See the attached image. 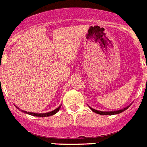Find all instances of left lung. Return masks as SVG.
Returning a JSON list of instances; mask_svg holds the SVG:
<instances>
[{"instance_id": "1", "label": "left lung", "mask_w": 147, "mask_h": 147, "mask_svg": "<svg viewBox=\"0 0 147 147\" xmlns=\"http://www.w3.org/2000/svg\"><path fill=\"white\" fill-rule=\"evenodd\" d=\"M129 107H127L124 108L123 109H121V110H118V111H113V112H101V111H98L94 109H92L91 107H90V109L93 112H94L95 113H97V114H100V115H115V114H119V113H121L122 112H124L125 110H126L127 108Z\"/></svg>"}]
</instances>
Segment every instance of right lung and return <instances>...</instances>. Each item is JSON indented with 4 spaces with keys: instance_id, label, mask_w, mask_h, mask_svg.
I'll list each match as a JSON object with an SVG mask.
<instances>
[{
    "instance_id": "1",
    "label": "right lung",
    "mask_w": 147,
    "mask_h": 147,
    "mask_svg": "<svg viewBox=\"0 0 147 147\" xmlns=\"http://www.w3.org/2000/svg\"><path fill=\"white\" fill-rule=\"evenodd\" d=\"M60 107H61V106L60 107H59L57 109H56L55 110L52 111V112H50V113H29V112H26V111H23V110H20L22 111V112H24L25 113H27V114H28V115H33V116H38V117H46V116H51V115H54V114H56V113L59 111V109H60ZM19 109V108H17Z\"/></svg>"
}]
</instances>
